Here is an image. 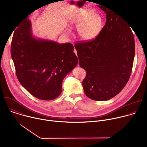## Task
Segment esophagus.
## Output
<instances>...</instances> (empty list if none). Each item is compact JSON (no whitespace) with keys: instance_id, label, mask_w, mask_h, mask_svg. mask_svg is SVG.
I'll use <instances>...</instances> for the list:
<instances>
[{"instance_id":"esophagus-1","label":"esophagus","mask_w":147,"mask_h":147,"mask_svg":"<svg viewBox=\"0 0 147 147\" xmlns=\"http://www.w3.org/2000/svg\"><path fill=\"white\" fill-rule=\"evenodd\" d=\"M74 53H76V55H77V51H76V49H74Z\"/></svg>"}]
</instances>
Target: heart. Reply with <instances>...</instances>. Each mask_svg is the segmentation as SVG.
I'll list each match as a JSON object with an SVG mask.
<instances>
[{
  "mask_svg": "<svg viewBox=\"0 0 147 147\" xmlns=\"http://www.w3.org/2000/svg\"><path fill=\"white\" fill-rule=\"evenodd\" d=\"M103 19L98 14H92L91 10H85L73 16L69 20V26L71 29H77L80 39L90 41L96 38L103 28ZM70 35L68 30L65 32Z\"/></svg>",
  "mask_w": 147,
  "mask_h": 147,
  "instance_id": "obj_1",
  "label": "heart"
}]
</instances>
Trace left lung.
<instances>
[{"label":"left lung","instance_id":"left-lung-1","mask_svg":"<svg viewBox=\"0 0 147 147\" xmlns=\"http://www.w3.org/2000/svg\"><path fill=\"white\" fill-rule=\"evenodd\" d=\"M107 22L95 39L74 45L79 65L86 71L82 86L89 98L103 101L117 95L130 77L135 55L132 31L119 14L98 6Z\"/></svg>","mask_w":147,"mask_h":147}]
</instances>
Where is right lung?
I'll return each instance as SVG.
<instances>
[{"mask_svg": "<svg viewBox=\"0 0 147 147\" xmlns=\"http://www.w3.org/2000/svg\"><path fill=\"white\" fill-rule=\"evenodd\" d=\"M28 16L17 26L11 41L17 77L34 96L53 100L60 95L63 80L77 66L78 59L71 44L35 37Z\"/></svg>", "mask_w": 147, "mask_h": 147, "instance_id": "1", "label": "right lung"}]
</instances>
